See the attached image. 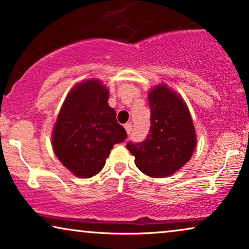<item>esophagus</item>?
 Masks as SVG:
<instances>
[{
	"instance_id": "esophagus-1",
	"label": "esophagus",
	"mask_w": 249,
	"mask_h": 249,
	"mask_svg": "<svg viewBox=\"0 0 249 249\" xmlns=\"http://www.w3.org/2000/svg\"><path fill=\"white\" fill-rule=\"evenodd\" d=\"M124 128H125V131L128 132V134H131L132 131V124H130V122H128V124H124Z\"/></svg>"
}]
</instances>
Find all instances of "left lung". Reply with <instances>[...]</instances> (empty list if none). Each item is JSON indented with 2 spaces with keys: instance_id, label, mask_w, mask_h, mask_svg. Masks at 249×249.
<instances>
[{
  "instance_id": "left-lung-1",
  "label": "left lung",
  "mask_w": 249,
  "mask_h": 249,
  "mask_svg": "<svg viewBox=\"0 0 249 249\" xmlns=\"http://www.w3.org/2000/svg\"><path fill=\"white\" fill-rule=\"evenodd\" d=\"M151 128L141 142H129L137 168L146 176H171L192 158L196 134L192 117L180 96L160 85L149 91Z\"/></svg>"
}]
</instances>
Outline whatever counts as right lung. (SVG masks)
Here are the masks:
<instances>
[{
	"label": "right lung",
	"mask_w": 249,
	"mask_h": 249,
	"mask_svg": "<svg viewBox=\"0 0 249 249\" xmlns=\"http://www.w3.org/2000/svg\"><path fill=\"white\" fill-rule=\"evenodd\" d=\"M107 100V87L98 80H88L77 85L62 105L52 144L61 163L74 176L97 175L113 146L127 139Z\"/></svg>",
	"instance_id": "right-lung-1"
}]
</instances>
